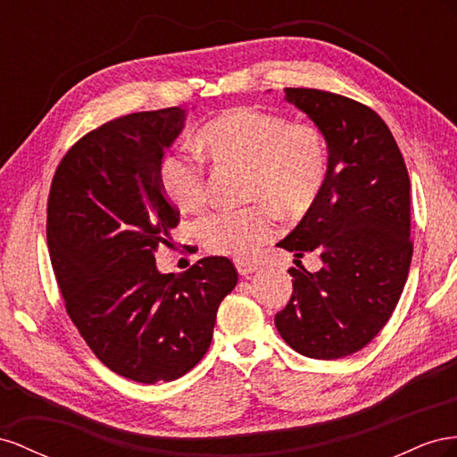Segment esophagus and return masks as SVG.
I'll return each instance as SVG.
<instances>
[{
  "mask_svg": "<svg viewBox=\"0 0 457 457\" xmlns=\"http://www.w3.org/2000/svg\"><path fill=\"white\" fill-rule=\"evenodd\" d=\"M236 268H237V271L241 273V276H249V273H254V271L258 270L256 264H253V262H243V260H237Z\"/></svg>",
  "mask_w": 457,
  "mask_h": 457,
  "instance_id": "34e87169",
  "label": "esophagus"
}]
</instances>
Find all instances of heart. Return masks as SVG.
Masks as SVG:
<instances>
[{"label": "heart", "mask_w": 457, "mask_h": 457, "mask_svg": "<svg viewBox=\"0 0 457 457\" xmlns=\"http://www.w3.org/2000/svg\"><path fill=\"white\" fill-rule=\"evenodd\" d=\"M195 141L211 159L246 168V199L285 216L310 211L328 179L329 151L323 134L314 124H289L276 112L229 109L208 120ZM161 187L164 197L184 212L197 211L206 197L203 168L186 156L164 159ZM199 231L211 253L243 260L271 239L276 224L266 206H251L206 216Z\"/></svg>", "instance_id": "obj_1"}]
</instances>
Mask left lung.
<instances>
[{
	"label": "left lung",
	"mask_w": 457,
	"mask_h": 457,
	"mask_svg": "<svg viewBox=\"0 0 457 457\" xmlns=\"http://www.w3.org/2000/svg\"><path fill=\"white\" fill-rule=\"evenodd\" d=\"M328 141V179L316 204L278 243L323 266L291 268L293 295L276 314L283 341L298 354L337 360L379 333L408 279L410 176L383 119L370 107L329 91L285 87Z\"/></svg>",
	"instance_id": "left-lung-1"
}]
</instances>
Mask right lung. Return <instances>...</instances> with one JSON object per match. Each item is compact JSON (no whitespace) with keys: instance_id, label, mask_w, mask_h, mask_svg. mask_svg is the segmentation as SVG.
Here are the masks:
<instances>
[{"instance_id":"obj_1","label":"right lung","mask_w":457,"mask_h":457,"mask_svg":"<svg viewBox=\"0 0 457 457\" xmlns=\"http://www.w3.org/2000/svg\"><path fill=\"white\" fill-rule=\"evenodd\" d=\"M184 122L170 107L103 124L62 156L47 201L49 258L72 323L109 370L145 385L197 366L237 285L224 256L179 276L156 268L179 220L161 164Z\"/></svg>"}]
</instances>
